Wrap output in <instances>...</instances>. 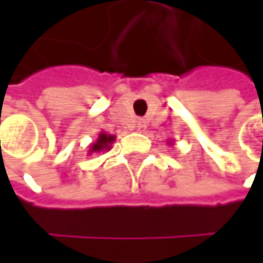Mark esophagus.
Masks as SVG:
<instances>
[{
	"mask_svg": "<svg viewBox=\"0 0 263 263\" xmlns=\"http://www.w3.org/2000/svg\"><path fill=\"white\" fill-rule=\"evenodd\" d=\"M144 128H146V123H144L143 120H138V122H137V129L141 131V129H144Z\"/></svg>",
	"mask_w": 263,
	"mask_h": 263,
	"instance_id": "1",
	"label": "esophagus"
}]
</instances>
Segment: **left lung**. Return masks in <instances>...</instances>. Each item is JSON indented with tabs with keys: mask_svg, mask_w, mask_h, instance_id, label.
Masks as SVG:
<instances>
[{
	"mask_svg": "<svg viewBox=\"0 0 263 263\" xmlns=\"http://www.w3.org/2000/svg\"><path fill=\"white\" fill-rule=\"evenodd\" d=\"M169 144H172V141H169Z\"/></svg>",
	"mask_w": 263,
	"mask_h": 263,
	"instance_id": "left-lung-1",
	"label": "left lung"
}]
</instances>
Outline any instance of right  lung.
I'll return each mask as SVG.
<instances>
[{
    "instance_id": "1",
    "label": "right lung",
    "mask_w": 263,
    "mask_h": 263,
    "mask_svg": "<svg viewBox=\"0 0 263 263\" xmlns=\"http://www.w3.org/2000/svg\"><path fill=\"white\" fill-rule=\"evenodd\" d=\"M116 141V135H111V134H106L105 131L99 132V137L94 143L89 144V149H88V154H99V152H106L112 147V143Z\"/></svg>"
}]
</instances>
